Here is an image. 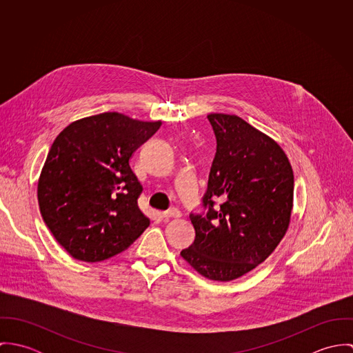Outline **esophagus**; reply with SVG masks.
<instances>
[{"label":"esophagus","mask_w":353,"mask_h":353,"mask_svg":"<svg viewBox=\"0 0 353 353\" xmlns=\"http://www.w3.org/2000/svg\"><path fill=\"white\" fill-rule=\"evenodd\" d=\"M161 217H164V219H178V217H181V212L178 209H170V210L163 212Z\"/></svg>","instance_id":"34e87169"}]
</instances>
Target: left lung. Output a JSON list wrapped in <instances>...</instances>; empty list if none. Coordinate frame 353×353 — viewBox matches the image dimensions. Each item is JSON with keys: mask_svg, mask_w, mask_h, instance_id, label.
Segmentation results:
<instances>
[{"mask_svg": "<svg viewBox=\"0 0 353 353\" xmlns=\"http://www.w3.org/2000/svg\"><path fill=\"white\" fill-rule=\"evenodd\" d=\"M208 119L216 154L203 210L190 213L196 239L181 255L202 276L231 281L263 262L285 235L294 172L280 145L242 118L209 114Z\"/></svg>", "mask_w": 353, "mask_h": 353, "instance_id": "obj_1", "label": "left lung"}]
</instances>
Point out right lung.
<instances>
[{"label":"right lung","instance_id":"obj_1","mask_svg":"<svg viewBox=\"0 0 353 353\" xmlns=\"http://www.w3.org/2000/svg\"><path fill=\"white\" fill-rule=\"evenodd\" d=\"M119 112L83 118L54 140L38 183L42 217L73 258L98 262L126 250L150 225L132 154L159 130Z\"/></svg>","mask_w":353,"mask_h":353}]
</instances>
